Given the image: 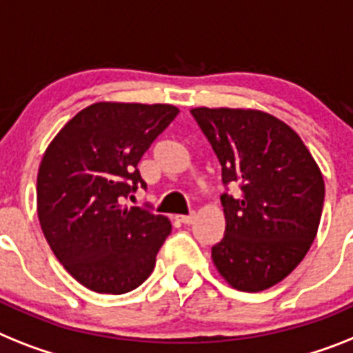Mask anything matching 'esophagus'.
Wrapping results in <instances>:
<instances>
[{
	"label": "esophagus",
	"mask_w": 353,
	"mask_h": 353,
	"mask_svg": "<svg viewBox=\"0 0 353 353\" xmlns=\"http://www.w3.org/2000/svg\"><path fill=\"white\" fill-rule=\"evenodd\" d=\"M194 212H191V214H188V216H179V220L182 223H185V225H189V223H193L194 222Z\"/></svg>",
	"instance_id": "34e87169"
}]
</instances>
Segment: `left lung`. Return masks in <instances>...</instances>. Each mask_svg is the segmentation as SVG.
I'll return each mask as SVG.
<instances>
[{"label": "left lung", "instance_id": "8db88e82", "mask_svg": "<svg viewBox=\"0 0 353 353\" xmlns=\"http://www.w3.org/2000/svg\"><path fill=\"white\" fill-rule=\"evenodd\" d=\"M191 115L222 165L225 236L212 261L231 287L260 292L305 258L321 220L325 182L307 145L269 113L194 108Z\"/></svg>", "mask_w": 353, "mask_h": 353}]
</instances>
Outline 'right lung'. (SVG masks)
<instances>
[{"label": "right lung", "mask_w": 353, "mask_h": 353, "mask_svg": "<svg viewBox=\"0 0 353 353\" xmlns=\"http://www.w3.org/2000/svg\"><path fill=\"white\" fill-rule=\"evenodd\" d=\"M176 115L171 104L95 103L46 148L37 173L41 229L55 258L93 292H130L153 272L171 222L121 202L145 188L137 164Z\"/></svg>", "instance_id": "right-lung-1"}]
</instances>
